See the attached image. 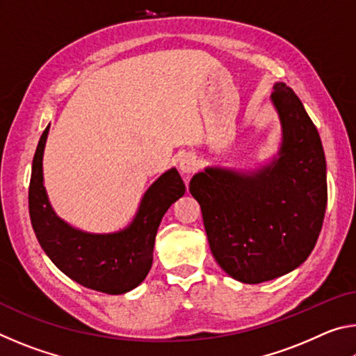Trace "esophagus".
Segmentation results:
<instances>
[{"label":"esophagus","instance_id":"obj_1","mask_svg":"<svg viewBox=\"0 0 356 356\" xmlns=\"http://www.w3.org/2000/svg\"><path fill=\"white\" fill-rule=\"evenodd\" d=\"M179 168H180V171H182L184 174L195 172V171L197 170V160H196V156L191 155V154L184 155L182 159H180V161H179Z\"/></svg>","mask_w":356,"mask_h":356}]
</instances>
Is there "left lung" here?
Returning a JSON list of instances; mask_svg holds the SVG:
<instances>
[{
	"mask_svg": "<svg viewBox=\"0 0 356 356\" xmlns=\"http://www.w3.org/2000/svg\"><path fill=\"white\" fill-rule=\"evenodd\" d=\"M273 89L282 124L278 159L256 172L207 168L190 182L215 261L248 284L303 264L327 209V163L316 125L291 88L278 83Z\"/></svg>",
	"mask_w": 356,
	"mask_h": 356,
	"instance_id": "8db88e82",
	"label": "left lung"
}]
</instances>
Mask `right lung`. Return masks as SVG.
Segmentation results:
<instances>
[{"label":"right lung","instance_id":"obj_1","mask_svg":"<svg viewBox=\"0 0 356 356\" xmlns=\"http://www.w3.org/2000/svg\"><path fill=\"white\" fill-rule=\"evenodd\" d=\"M48 129L35 149L28 191L29 216L42 250L78 284L108 295L131 291L152 267L156 229L171 204L184 196V180L176 170L156 179L144 195L134 222L124 231L105 236L81 232L58 218L48 202L42 176Z\"/></svg>","mask_w":356,"mask_h":356}]
</instances>
